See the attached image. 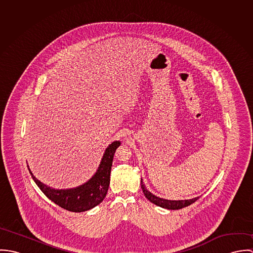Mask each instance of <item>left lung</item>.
Wrapping results in <instances>:
<instances>
[{
  "label": "left lung",
  "instance_id": "left-lung-1",
  "mask_svg": "<svg viewBox=\"0 0 253 253\" xmlns=\"http://www.w3.org/2000/svg\"><path fill=\"white\" fill-rule=\"evenodd\" d=\"M141 188H142V191L144 193L145 197L151 202L153 203L154 205L158 206V207H161L163 209H167V210H172V211H175V210H180L183 209L185 207H188L190 205H192L193 203H195L198 199H200V197H196V198H193V199H190V200H178V201H170V200H166V199H163V198H159L155 195H153L150 191H148L145 187L144 184H143V181L141 178Z\"/></svg>",
  "mask_w": 253,
  "mask_h": 253
}]
</instances>
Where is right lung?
<instances>
[{"label":"right lung","mask_w":253,"mask_h":253,"mask_svg":"<svg viewBox=\"0 0 253 253\" xmlns=\"http://www.w3.org/2000/svg\"><path fill=\"white\" fill-rule=\"evenodd\" d=\"M121 145L120 141H114L106 148L99 167L93 176L83 185L71 189H53L38 180L32 171L29 172L41 191L54 204L60 208L72 211L83 212L89 211L99 205L106 197L110 184V173L114 154Z\"/></svg>","instance_id":"obj_1"}]
</instances>
